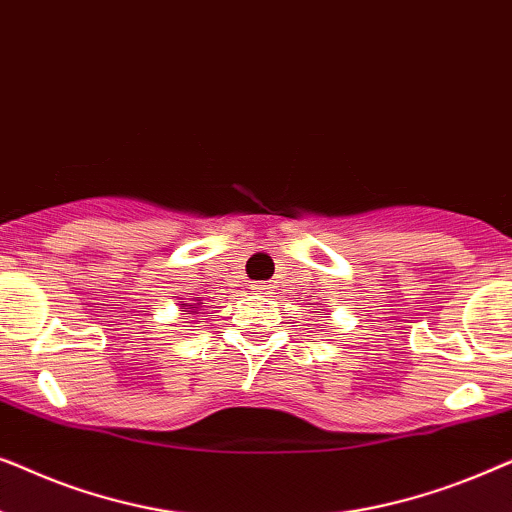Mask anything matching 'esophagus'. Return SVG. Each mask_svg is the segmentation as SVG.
<instances>
[{
    "instance_id": "esophagus-1",
    "label": "esophagus",
    "mask_w": 512,
    "mask_h": 512,
    "mask_svg": "<svg viewBox=\"0 0 512 512\" xmlns=\"http://www.w3.org/2000/svg\"><path fill=\"white\" fill-rule=\"evenodd\" d=\"M251 291H254V293H263V296H268V284H265V282L251 284Z\"/></svg>"
}]
</instances>
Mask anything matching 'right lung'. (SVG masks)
Returning a JSON list of instances; mask_svg holds the SVG:
<instances>
[{
	"mask_svg": "<svg viewBox=\"0 0 512 512\" xmlns=\"http://www.w3.org/2000/svg\"><path fill=\"white\" fill-rule=\"evenodd\" d=\"M179 312H184V314H188V317H193V314H200V303H198V300H193V303H186V300H181Z\"/></svg>",
	"mask_w": 512,
	"mask_h": 512,
	"instance_id": "right-lung-1",
	"label": "right lung"
}]
</instances>
